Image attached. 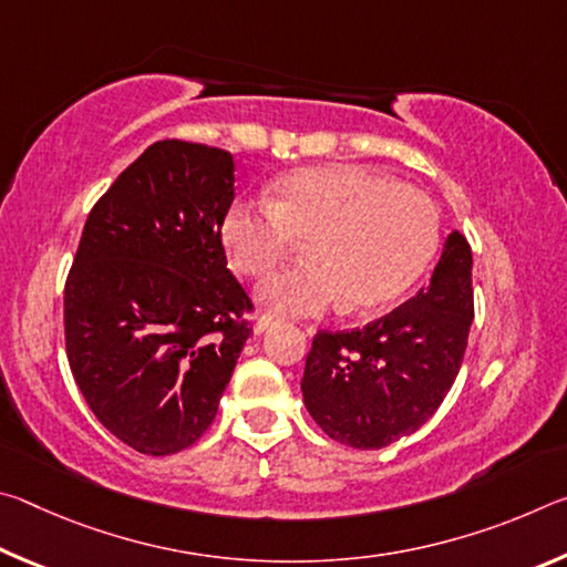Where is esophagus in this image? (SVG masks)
<instances>
[{
    "mask_svg": "<svg viewBox=\"0 0 567 567\" xmlns=\"http://www.w3.org/2000/svg\"><path fill=\"white\" fill-rule=\"evenodd\" d=\"M275 322H277L275 315H260V318H257V322H255V332L262 334L265 330H270Z\"/></svg>",
    "mask_w": 567,
    "mask_h": 567,
    "instance_id": "1",
    "label": "esophagus"
}]
</instances>
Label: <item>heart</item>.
Returning a JSON list of instances; mask_svg holds the SVG:
<instances>
[{
    "mask_svg": "<svg viewBox=\"0 0 567 567\" xmlns=\"http://www.w3.org/2000/svg\"><path fill=\"white\" fill-rule=\"evenodd\" d=\"M305 243L310 260L275 272L257 300L275 315L310 318L338 305L378 310L405 295L433 262L440 215L425 192L378 172L305 167L275 182L267 203L237 199L223 217L235 270L262 277Z\"/></svg>",
    "mask_w": 567,
    "mask_h": 567,
    "instance_id": "heart-1",
    "label": "heart"
}]
</instances>
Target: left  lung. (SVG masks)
I'll return each instance as SVG.
<instances>
[{"mask_svg":"<svg viewBox=\"0 0 567 567\" xmlns=\"http://www.w3.org/2000/svg\"><path fill=\"white\" fill-rule=\"evenodd\" d=\"M473 315V252L455 229L430 282L405 305L360 330L315 334L300 385L307 412L358 450L412 435L453 388Z\"/></svg>","mask_w":567,"mask_h":567,"instance_id":"obj_1","label":"left lung"}]
</instances>
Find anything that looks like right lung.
Segmentation results:
<instances>
[{
  "label": "right lung",
  "mask_w": 567,
  "mask_h": 567,
  "mask_svg": "<svg viewBox=\"0 0 567 567\" xmlns=\"http://www.w3.org/2000/svg\"><path fill=\"white\" fill-rule=\"evenodd\" d=\"M233 199L229 152L162 140L84 223L64 285L66 360L94 417L137 453L203 437L252 334L223 247Z\"/></svg>",
  "instance_id": "obj_1"
}]
</instances>
